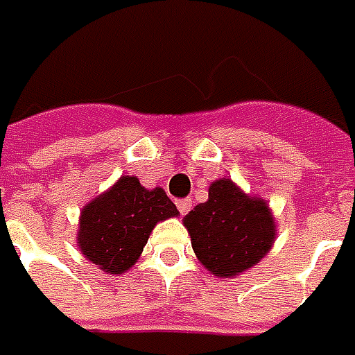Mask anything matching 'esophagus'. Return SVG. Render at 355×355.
Instances as JSON below:
<instances>
[{
	"label": "esophagus",
	"mask_w": 355,
	"mask_h": 355,
	"mask_svg": "<svg viewBox=\"0 0 355 355\" xmlns=\"http://www.w3.org/2000/svg\"><path fill=\"white\" fill-rule=\"evenodd\" d=\"M175 206H178V210L182 214H187L191 210V198H178Z\"/></svg>",
	"instance_id": "1"
}]
</instances>
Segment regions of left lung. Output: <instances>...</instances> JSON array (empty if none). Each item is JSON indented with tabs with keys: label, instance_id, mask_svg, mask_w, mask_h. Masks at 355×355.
Masks as SVG:
<instances>
[{
	"label": "left lung",
	"instance_id": "1",
	"mask_svg": "<svg viewBox=\"0 0 355 355\" xmlns=\"http://www.w3.org/2000/svg\"><path fill=\"white\" fill-rule=\"evenodd\" d=\"M183 223L198 262L216 277H237L270 252L275 220L268 202L250 197L231 180H216L208 200L191 210Z\"/></svg>",
	"mask_w": 355,
	"mask_h": 355
}]
</instances>
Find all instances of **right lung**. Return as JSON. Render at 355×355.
<instances>
[{
	"instance_id": "1",
	"label": "right lung",
	"mask_w": 355,
	"mask_h": 355,
	"mask_svg": "<svg viewBox=\"0 0 355 355\" xmlns=\"http://www.w3.org/2000/svg\"><path fill=\"white\" fill-rule=\"evenodd\" d=\"M178 214L160 187L149 191L137 178L122 175L82 208L78 246L99 270L118 275L139 260L155 225Z\"/></svg>"
}]
</instances>
